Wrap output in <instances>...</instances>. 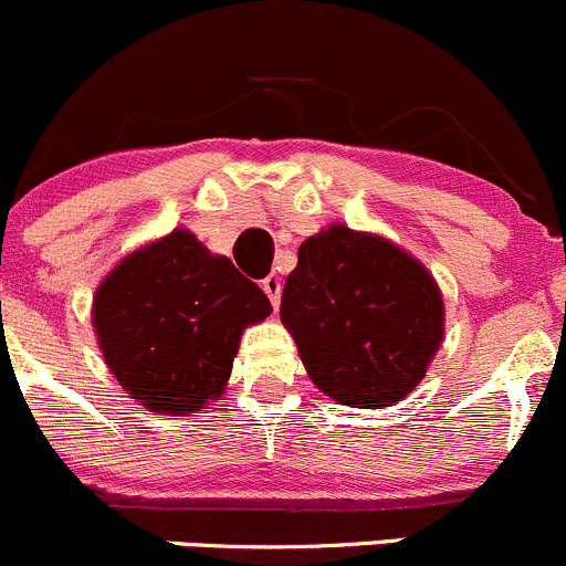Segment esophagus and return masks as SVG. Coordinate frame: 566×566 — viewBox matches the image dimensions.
I'll use <instances>...</instances> for the list:
<instances>
[{"mask_svg":"<svg viewBox=\"0 0 566 566\" xmlns=\"http://www.w3.org/2000/svg\"><path fill=\"white\" fill-rule=\"evenodd\" d=\"M262 290H265V295L271 298L273 310H279V301H282V279H279L276 273H271V276L262 279Z\"/></svg>","mask_w":566,"mask_h":566,"instance_id":"1","label":"esophagus"}]
</instances>
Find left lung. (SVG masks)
Listing matches in <instances>:
<instances>
[{
	"instance_id": "8db88e82",
	"label": "left lung",
	"mask_w": 566,
	"mask_h": 566,
	"mask_svg": "<svg viewBox=\"0 0 566 566\" xmlns=\"http://www.w3.org/2000/svg\"><path fill=\"white\" fill-rule=\"evenodd\" d=\"M279 315L312 384L350 408L402 402L447 334L441 287L424 262L347 224L301 243Z\"/></svg>"
}]
</instances>
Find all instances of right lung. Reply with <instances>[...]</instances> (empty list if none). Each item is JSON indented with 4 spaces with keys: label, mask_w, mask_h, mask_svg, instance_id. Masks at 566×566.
Instances as JSON below:
<instances>
[{
    "label": "right lung",
    "mask_w": 566,
    "mask_h": 566,
    "mask_svg": "<svg viewBox=\"0 0 566 566\" xmlns=\"http://www.w3.org/2000/svg\"><path fill=\"white\" fill-rule=\"evenodd\" d=\"M271 312L268 295L186 227L125 254L93 295L108 373L164 416H193L219 399L243 331Z\"/></svg>",
    "instance_id": "1"
}]
</instances>
